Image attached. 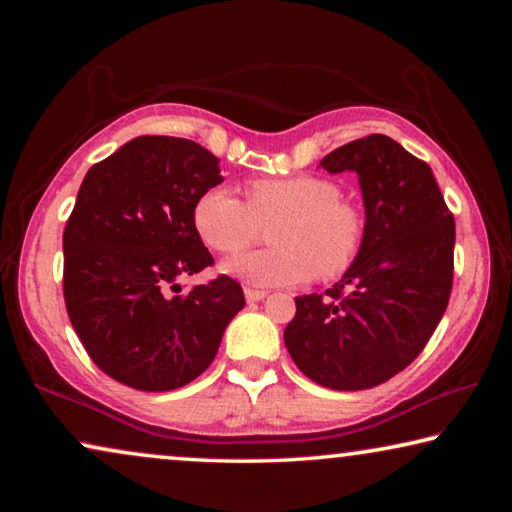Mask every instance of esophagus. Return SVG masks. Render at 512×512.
I'll list each match as a JSON object with an SVG mask.
<instances>
[{
  "mask_svg": "<svg viewBox=\"0 0 512 512\" xmlns=\"http://www.w3.org/2000/svg\"><path fill=\"white\" fill-rule=\"evenodd\" d=\"M244 293H246V300L248 302H257V300H264L268 293L264 291V289H250V287H246L244 289Z\"/></svg>",
  "mask_w": 512,
  "mask_h": 512,
  "instance_id": "34e87169",
  "label": "esophagus"
}]
</instances>
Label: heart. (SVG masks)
<instances>
[{
	"mask_svg": "<svg viewBox=\"0 0 512 512\" xmlns=\"http://www.w3.org/2000/svg\"><path fill=\"white\" fill-rule=\"evenodd\" d=\"M246 203L230 189L210 187L196 198L192 223L207 248L237 255L253 246L262 225L273 248L241 255L225 271L253 287H291L318 277L336 280L357 262L368 235L363 207L325 176L250 180Z\"/></svg>",
	"mask_w": 512,
	"mask_h": 512,
	"instance_id": "heart-1",
	"label": "heart"
}]
</instances>
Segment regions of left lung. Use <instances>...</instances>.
Segmentation results:
<instances>
[{
	"label": "left lung",
	"mask_w": 512,
	"mask_h": 512,
	"mask_svg": "<svg viewBox=\"0 0 512 512\" xmlns=\"http://www.w3.org/2000/svg\"><path fill=\"white\" fill-rule=\"evenodd\" d=\"M320 167L359 173L368 235L341 282L296 298L284 343L311 381L363 391L413 363L443 318L456 223L429 164L391 137L343 144Z\"/></svg>",
	"instance_id": "left-lung-1"
}]
</instances>
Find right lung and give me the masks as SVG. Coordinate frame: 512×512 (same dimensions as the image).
I'll return each instance as SVG.
<instances>
[{"instance_id": "obj_1", "label": "right lung", "mask_w": 512, "mask_h": 512, "mask_svg": "<svg viewBox=\"0 0 512 512\" xmlns=\"http://www.w3.org/2000/svg\"><path fill=\"white\" fill-rule=\"evenodd\" d=\"M223 180L219 158L183 137L142 135L85 173L63 232V293L76 336L108 377L173 391L214 361L246 305L219 275L180 296L176 280L214 266L192 223Z\"/></svg>"}]
</instances>
